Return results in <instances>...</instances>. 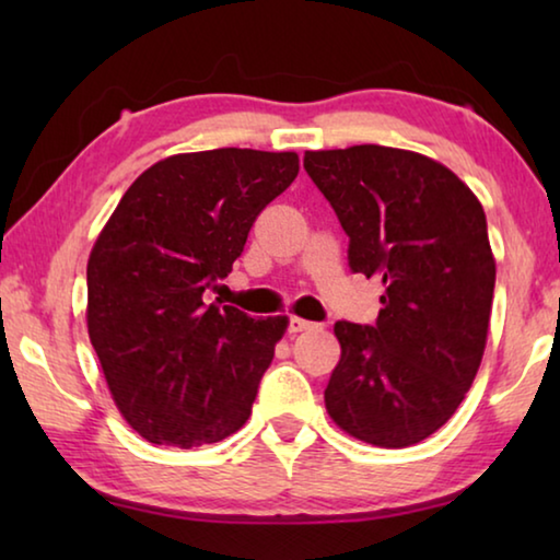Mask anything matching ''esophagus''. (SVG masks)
Returning <instances> with one entry per match:
<instances>
[{"instance_id": "esophagus-1", "label": "esophagus", "mask_w": 560, "mask_h": 560, "mask_svg": "<svg viewBox=\"0 0 560 560\" xmlns=\"http://www.w3.org/2000/svg\"><path fill=\"white\" fill-rule=\"evenodd\" d=\"M316 324H311L306 318H299V316H291L289 318V334H301V330H308L314 328Z\"/></svg>"}]
</instances>
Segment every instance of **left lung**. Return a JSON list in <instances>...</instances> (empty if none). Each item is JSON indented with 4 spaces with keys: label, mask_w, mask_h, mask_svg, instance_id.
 Segmentation results:
<instances>
[{
    "label": "left lung",
    "mask_w": 560,
    "mask_h": 560,
    "mask_svg": "<svg viewBox=\"0 0 560 560\" xmlns=\"http://www.w3.org/2000/svg\"><path fill=\"white\" fill-rule=\"evenodd\" d=\"M303 170L348 234V267L385 283L373 326L338 320L326 410L340 430L400 450L438 432L479 371L497 264L471 189L410 150H308Z\"/></svg>",
    "instance_id": "left-lung-1"
}]
</instances>
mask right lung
Listing matches in <instances>:
<instances>
[{"label": "right lung", "mask_w": 560, "mask_h": 560, "mask_svg": "<svg viewBox=\"0 0 560 560\" xmlns=\"http://www.w3.org/2000/svg\"><path fill=\"white\" fill-rule=\"evenodd\" d=\"M296 153L220 148L160 160L122 195L89 259V336L140 438L200 447L249 420L287 318L205 303Z\"/></svg>", "instance_id": "right-lung-1"}]
</instances>
